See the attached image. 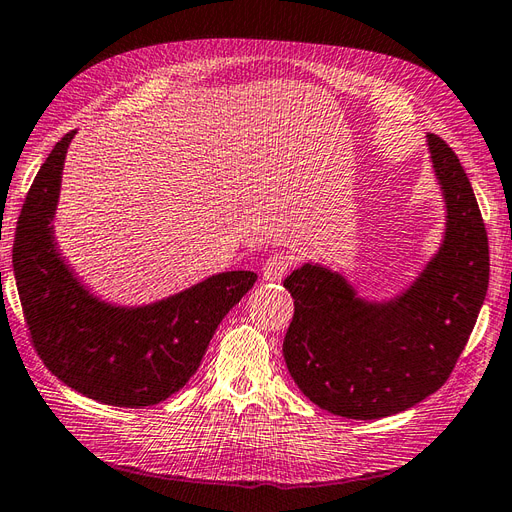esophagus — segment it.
<instances>
[{"instance_id":"34e87169","label":"esophagus","mask_w":512,"mask_h":512,"mask_svg":"<svg viewBox=\"0 0 512 512\" xmlns=\"http://www.w3.org/2000/svg\"><path fill=\"white\" fill-rule=\"evenodd\" d=\"M292 266V257L285 255V253H277L266 259L264 268H261V277H264V281H281L287 270H290Z\"/></svg>"}]
</instances>
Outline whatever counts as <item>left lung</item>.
<instances>
[{"label": "left lung", "mask_w": 512, "mask_h": 512, "mask_svg": "<svg viewBox=\"0 0 512 512\" xmlns=\"http://www.w3.org/2000/svg\"><path fill=\"white\" fill-rule=\"evenodd\" d=\"M445 227L424 268L389 298H365L342 272L305 261L283 285L294 318L283 357L320 409L381 419L435 393L454 370L489 287V240L454 151L426 136Z\"/></svg>", "instance_id": "8db88e82"}]
</instances>
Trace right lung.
Listing matches in <instances>:
<instances>
[{"label": "right lung", "mask_w": 512, "mask_h": 512, "mask_svg": "<svg viewBox=\"0 0 512 512\" xmlns=\"http://www.w3.org/2000/svg\"><path fill=\"white\" fill-rule=\"evenodd\" d=\"M51 149L25 196L12 268L32 342L49 372L82 396L140 409L177 393L199 370L222 318L257 274L229 270L144 305L97 296L56 240L64 160L73 136Z\"/></svg>", "instance_id": "obj_1"}]
</instances>
